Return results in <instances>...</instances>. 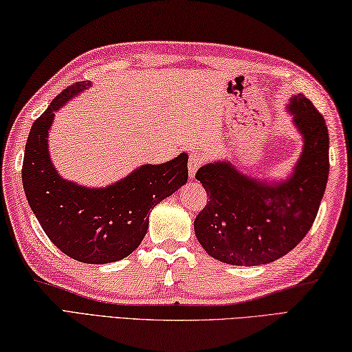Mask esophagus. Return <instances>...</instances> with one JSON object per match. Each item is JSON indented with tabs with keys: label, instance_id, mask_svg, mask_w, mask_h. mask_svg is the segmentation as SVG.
Returning a JSON list of instances; mask_svg holds the SVG:
<instances>
[{
	"label": "esophagus",
	"instance_id": "esophagus-1",
	"mask_svg": "<svg viewBox=\"0 0 352 352\" xmlns=\"http://www.w3.org/2000/svg\"><path fill=\"white\" fill-rule=\"evenodd\" d=\"M203 163H204V155L203 154L198 153V151H192L190 153V155H189V164H188V166H189V177L190 178L195 177L198 168Z\"/></svg>",
	"mask_w": 352,
	"mask_h": 352
}]
</instances>
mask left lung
<instances>
[{"instance_id":"8db88e82","label":"left lung","mask_w":352,"mask_h":352,"mask_svg":"<svg viewBox=\"0 0 352 352\" xmlns=\"http://www.w3.org/2000/svg\"><path fill=\"white\" fill-rule=\"evenodd\" d=\"M286 109L302 139L300 159L286 178L246 175L227 159L197 172L208 201L193 228L208 256L222 263H272L294 250L315 222L330 172L327 124L301 94L289 98Z\"/></svg>"}]
</instances>
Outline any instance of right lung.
I'll return each instance as SVG.
<instances>
[{
  "mask_svg": "<svg viewBox=\"0 0 352 352\" xmlns=\"http://www.w3.org/2000/svg\"><path fill=\"white\" fill-rule=\"evenodd\" d=\"M92 87L91 81L66 87L51 101L30 130L22 184L45 234L71 258L89 265L113 263L138 248L148 230V216L164 198L188 183V154L166 163H145L106 188L66 180L50 155L48 134L54 113Z\"/></svg>",
  "mask_w": 352,
  "mask_h": 352,
  "instance_id": "add662e5",
  "label": "right lung"
}]
</instances>
